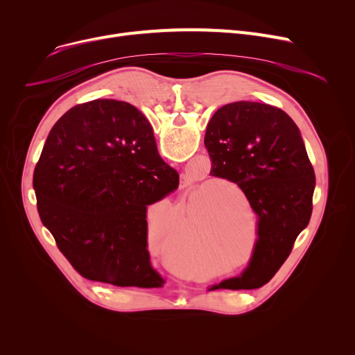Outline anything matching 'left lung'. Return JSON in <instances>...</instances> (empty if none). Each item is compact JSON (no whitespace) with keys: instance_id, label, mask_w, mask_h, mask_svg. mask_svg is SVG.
I'll return each mask as SVG.
<instances>
[{"instance_id":"obj_1","label":"left lung","mask_w":355,"mask_h":355,"mask_svg":"<svg viewBox=\"0 0 355 355\" xmlns=\"http://www.w3.org/2000/svg\"><path fill=\"white\" fill-rule=\"evenodd\" d=\"M204 145L211 158L210 174L236 182L257 217L246 269L209 291L263 286L284 265L312 214L315 173L300 129L282 109L234 102L213 115Z\"/></svg>"}]
</instances>
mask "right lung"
<instances>
[{
	"label": "right lung",
	"instance_id": "right-lung-1",
	"mask_svg": "<svg viewBox=\"0 0 355 355\" xmlns=\"http://www.w3.org/2000/svg\"><path fill=\"white\" fill-rule=\"evenodd\" d=\"M151 123L130 103L96 99L51 128L33 185L43 225L82 276L161 288L148 250L146 209L178 187Z\"/></svg>",
	"mask_w": 355,
	"mask_h": 355
}]
</instances>
